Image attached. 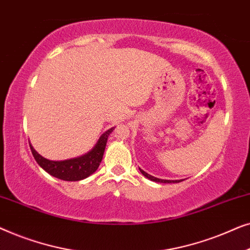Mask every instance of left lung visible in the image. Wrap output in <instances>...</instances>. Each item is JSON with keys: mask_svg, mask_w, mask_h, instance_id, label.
Returning a JSON list of instances; mask_svg holds the SVG:
<instances>
[{"mask_svg": "<svg viewBox=\"0 0 250 250\" xmlns=\"http://www.w3.org/2000/svg\"><path fill=\"white\" fill-rule=\"evenodd\" d=\"M140 169V172H141L143 175H145L146 179H149V180H151V181H155V182H159V183H179V182H181V181L182 180H175V181H170V180H162V179H158V177H155V176H152V175H150V174H148V173H146L145 170L143 169H141V168H139Z\"/></svg>", "mask_w": 250, "mask_h": 250, "instance_id": "left-lung-1", "label": "left lung"}]
</instances>
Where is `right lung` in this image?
<instances>
[{"instance_id":"obj_1","label":"right lung","mask_w":250,"mask_h":250,"mask_svg":"<svg viewBox=\"0 0 250 250\" xmlns=\"http://www.w3.org/2000/svg\"><path fill=\"white\" fill-rule=\"evenodd\" d=\"M112 131H114V127L105 131L100 136L97 145L93 146L91 151H88L81 157L67 160H60V162H58V160L54 162V160L44 158V157L35 151L32 145H29V146L37 164L45 172L49 173L50 175L63 181H70V182L71 181H81L92 175L98 169L102 160V157H104L108 136L110 135Z\"/></svg>"}]
</instances>
